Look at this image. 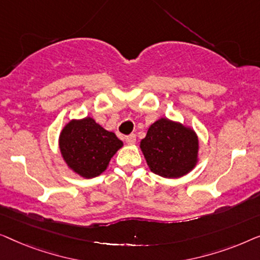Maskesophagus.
Segmentation results:
<instances>
[{"label": "esophagus", "instance_id": "esophagus-1", "mask_svg": "<svg viewBox=\"0 0 260 260\" xmlns=\"http://www.w3.org/2000/svg\"><path fill=\"white\" fill-rule=\"evenodd\" d=\"M135 140H137V137H135V134H129V135H126V137H125V141L128 145L134 144Z\"/></svg>", "mask_w": 260, "mask_h": 260}]
</instances>
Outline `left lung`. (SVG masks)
Listing matches in <instances>:
<instances>
[{
  "label": "left lung",
  "instance_id": "left-lung-1",
  "mask_svg": "<svg viewBox=\"0 0 260 260\" xmlns=\"http://www.w3.org/2000/svg\"><path fill=\"white\" fill-rule=\"evenodd\" d=\"M140 147L153 173L179 178L196 165L198 138L180 123L160 119L149 127Z\"/></svg>",
  "mask_w": 260,
  "mask_h": 260
}]
</instances>
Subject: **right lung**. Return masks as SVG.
<instances>
[{"mask_svg": "<svg viewBox=\"0 0 260 260\" xmlns=\"http://www.w3.org/2000/svg\"><path fill=\"white\" fill-rule=\"evenodd\" d=\"M121 146L122 141L114 133L102 128L92 118L72 120L60 135L64 161L87 179L100 175Z\"/></svg>", "mask_w": 260, "mask_h": 260, "instance_id": "1", "label": "right lung"}]
</instances>
